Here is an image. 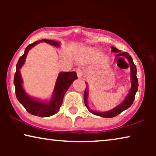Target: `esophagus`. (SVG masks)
I'll return each instance as SVG.
<instances>
[{
  "instance_id": "esophagus-1",
  "label": "esophagus",
  "mask_w": 156,
  "mask_h": 156,
  "mask_svg": "<svg viewBox=\"0 0 156 156\" xmlns=\"http://www.w3.org/2000/svg\"><path fill=\"white\" fill-rule=\"evenodd\" d=\"M76 74H77L78 77L79 78L82 77V75H83V73H84V72H83V71H82V69H81L80 68H77V69H76Z\"/></svg>"
}]
</instances>
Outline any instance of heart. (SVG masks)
Masks as SVG:
<instances>
[{"label": "heart", "mask_w": 156, "mask_h": 156, "mask_svg": "<svg viewBox=\"0 0 156 156\" xmlns=\"http://www.w3.org/2000/svg\"><path fill=\"white\" fill-rule=\"evenodd\" d=\"M101 55V52H97V51H94V52H91L90 53H89V55L88 56V59L91 61L96 60V59H97L99 57H100ZM106 62V59H102V62Z\"/></svg>", "instance_id": "1"}]
</instances>
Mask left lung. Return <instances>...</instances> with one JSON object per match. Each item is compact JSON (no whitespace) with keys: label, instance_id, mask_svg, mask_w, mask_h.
<instances>
[{"label":"left lung","instance_id":"1","mask_svg":"<svg viewBox=\"0 0 156 156\" xmlns=\"http://www.w3.org/2000/svg\"><path fill=\"white\" fill-rule=\"evenodd\" d=\"M112 51L113 52H118V55H116L117 57H119V58H120L121 57V58H123V59L126 58L129 62L130 67H131V88L130 89L129 94L127 95V97L125 99L124 101H123L121 104H119L118 106L115 107L114 109L110 110L106 112H94L92 110H90V108H89L88 107V106H87L88 89H87V87L86 89H85L84 94V100L85 105H86L87 108L89 110V112L92 113L93 114L97 115V116L105 117V118H112V117L116 116L117 115L121 114V113L123 112V111L127 109L128 108H129L130 106L132 105V104H133V102L134 101L136 93L138 90V82L137 76H136V72H137V70H136V65H134L132 57L130 56L127 52H121L120 50H118V49L116 48H114V47H112Z\"/></svg>","mask_w":156,"mask_h":156}]
</instances>
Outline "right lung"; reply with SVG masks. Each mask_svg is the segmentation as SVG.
I'll list each match as a JSON object with an SVG mask.
<instances>
[{
  "label": "right lung",
  "mask_w": 156,
  "mask_h": 156,
  "mask_svg": "<svg viewBox=\"0 0 156 156\" xmlns=\"http://www.w3.org/2000/svg\"><path fill=\"white\" fill-rule=\"evenodd\" d=\"M44 42L49 43L51 45L59 47V44L54 40H40L33 43L29 44L25 49L24 54L18 59L16 65V72L14 76V84L16 87V95L17 99L20 104L24 106L25 109L30 114L38 116L40 117H48L52 116L58 112L59 108L62 104L63 98L70 85L72 84L74 80L77 79L76 73L75 72H61L59 73L57 78L55 88L53 93L52 99L49 103L40 102L30 97L22 87L23 80L21 78L20 69L24 65L25 58L27 53L30 49L39 42Z\"/></svg>",
  "instance_id": "obj_1"
}]
</instances>
